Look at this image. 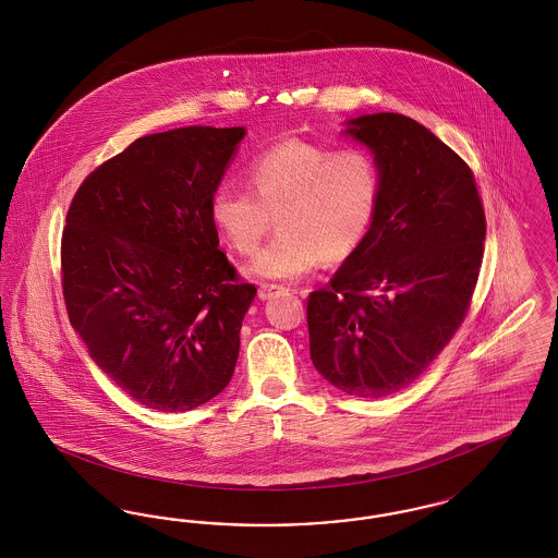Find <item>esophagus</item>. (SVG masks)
Wrapping results in <instances>:
<instances>
[{
	"instance_id": "1",
	"label": "esophagus",
	"mask_w": 558,
	"mask_h": 558,
	"mask_svg": "<svg viewBox=\"0 0 558 558\" xmlns=\"http://www.w3.org/2000/svg\"><path fill=\"white\" fill-rule=\"evenodd\" d=\"M284 289L282 287H278V284H262V289H259V299H271V296H276L278 292H282Z\"/></svg>"
}]
</instances>
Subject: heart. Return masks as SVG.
Instances as JSON below:
<instances>
[{"label":"heart","mask_w":558,"mask_h":558,"mask_svg":"<svg viewBox=\"0 0 558 558\" xmlns=\"http://www.w3.org/2000/svg\"><path fill=\"white\" fill-rule=\"evenodd\" d=\"M251 190L221 186L211 198L213 223L240 255H255L278 217L280 234L251 271L294 280L328 262L349 257L371 232L380 207L383 173L364 148L287 140L248 167Z\"/></svg>","instance_id":"heart-1"}]
</instances>
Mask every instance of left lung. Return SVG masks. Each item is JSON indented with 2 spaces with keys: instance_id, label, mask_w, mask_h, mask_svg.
<instances>
[{
  "instance_id": "8db88e82",
  "label": "left lung",
  "mask_w": 558,
  "mask_h": 558,
  "mask_svg": "<svg viewBox=\"0 0 558 558\" xmlns=\"http://www.w3.org/2000/svg\"><path fill=\"white\" fill-rule=\"evenodd\" d=\"M383 173L366 240L307 296L316 371L355 398L412 385L466 318L483 262L485 211L471 167L398 112L349 121Z\"/></svg>"
}]
</instances>
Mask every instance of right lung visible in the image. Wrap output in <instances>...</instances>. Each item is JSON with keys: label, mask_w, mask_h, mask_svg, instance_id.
<instances>
[{"label": "right lung", "mask_w": 558, "mask_h": 558, "mask_svg": "<svg viewBox=\"0 0 558 558\" xmlns=\"http://www.w3.org/2000/svg\"><path fill=\"white\" fill-rule=\"evenodd\" d=\"M244 128L144 135L81 184L62 230L69 319L137 403L187 412L221 393L255 284L219 251L211 198Z\"/></svg>", "instance_id": "1"}]
</instances>
